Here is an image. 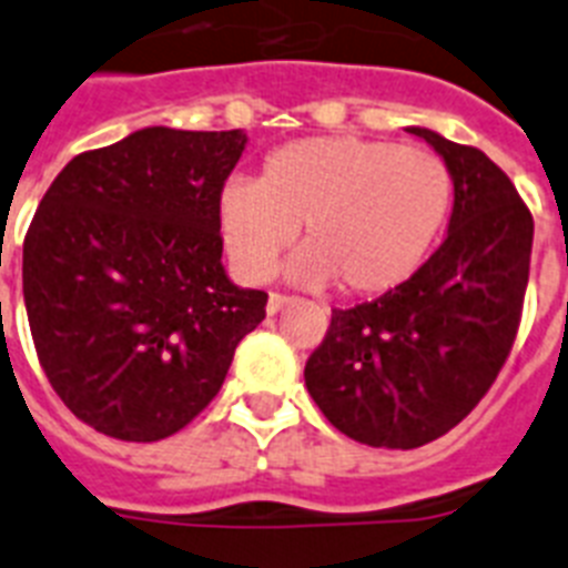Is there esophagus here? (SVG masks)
<instances>
[{
    "label": "esophagus",
    "mask_w": 568,
    "mask_h": 568,
    "mask_svg": "<svg viewBox=\"0 0 568 568\" xmlns=\"http://www.w3.org/2000/svg\"><path fill=\"white\" fill-rule=\"evenodd\" d=\"M294 300H297V297H292V294L274 292V294H271V297H268V312H271V315H276L280 308H285V306H288V303H294Z\"/></svg>",
    "instance_id": "1"
}]
</instances>
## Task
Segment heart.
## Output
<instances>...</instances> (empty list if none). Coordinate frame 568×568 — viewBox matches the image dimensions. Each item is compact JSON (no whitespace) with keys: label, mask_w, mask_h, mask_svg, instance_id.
Wrapping results in <instances>:
<instances>
[{"label":"heart","mask_w":568,"mask_h":568,"mask_svg":"<svg viewBox=\"0 0 568 568\" xmlns=\"http://www.w3.org/2000/svg\"><path fill=\"white\" fill-rule=\"evenodd\" d=\"M449 206L452 172L435 151L308 136L265 156L256 186L221 189L219 230L251 283L274 274L300 230L308 247L292 262L297 283L341 280L347 294H382L419 268Z\"/></svg>","instance_id":"obj_1"}]
</instances>
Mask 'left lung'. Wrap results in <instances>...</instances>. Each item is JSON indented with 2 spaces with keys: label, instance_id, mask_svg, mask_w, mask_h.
<instances>
[{
  "label": "left lung",
  "instance_id": "left-lung-1",
  "mask_svg": "<svg viewBox=\"0 0 568 568\" xmlns=\"http://www.w3.org/2000/svg\"><path fill=\"white\" fill-rule=\"evenodd\" d=\"M408 131L449 165V233L403 285L332 308L303 373L332 426L385 449L432 444L490 390L523 321L534 242L531 210L490 156Z\"/></svg>",
  "mask_w": 568,
  "mask_h": 568
}]
</instances>
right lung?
I'll return each mask as SVG.
<instances>
[{"mask_svg": "<svg viewBox=\"0 0 568 568\" xmlns=\"http://www.w3.org/2000/svg\"><path fill=\"white\" fill-rule=\"evenodd\" d=\"M242 131L145 128L72 156L22 244L37 358L69 412L116 440L189 426L268 294L221 265L219 195Z\"/></svg>", "mask_w": 568, "mask_h": 568, "instance_id": "obj_1", "label": "right lung"}]
</instances>
